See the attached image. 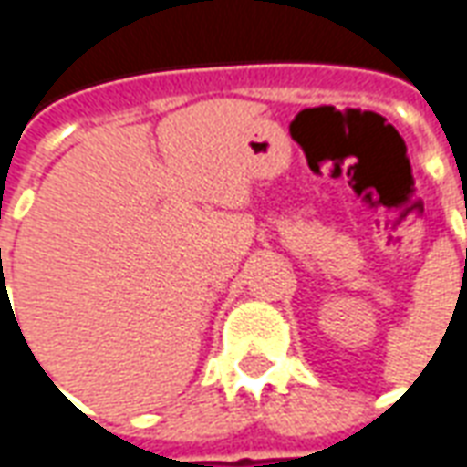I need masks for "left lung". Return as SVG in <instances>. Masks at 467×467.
<instances>
[{"mask_svg":"<svg viewBox=\"0 0 467 467\" xmlns=\"http://www.w3.org/2000/svg\"><path fill=\"white\" fill-rule=\"evenodd\" d=\"M465 215H467V213H465Z\"/></svg>","mask_w":467,"mask_h":467,"instance_id":"left-lung-1","label":"left lung"}]
</instances>
